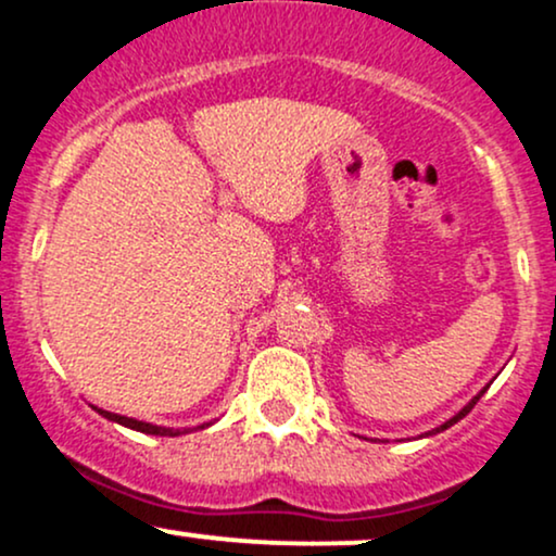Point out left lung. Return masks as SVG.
<instances>
[{
  "label": "left lung",
  "mask_w": 556,
  "mask_h": 556,
  "mask_svg": "<svg viewBox=\"0 0 556 556\" xmlns=\"http://www.w3.org/2000/svg\"><path fill=\"white\" fill-rule=\"evenodd\" d=\"M486 387H489V384H486ZM486 387H483V389H481V392H478V394H476V397L468 402V405H463V407H460V410H457V413H455V416H452L450 420H444V424H442V426H437V429L426 431V433H424V437H433V433H442V431H446V429H450V426H455V424H457V420H463L465 416H468V413H470V410H473V407H476V402L483 397V392H486Z\"/></svg>",
  "instance_id": "left-lung-1"
}]
</instances>
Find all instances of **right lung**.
I'll list each match as a JSON object with an SVG mask.
<instances>
[{
	"label": "right lung",
	"mask_w": 556,
	"mask_h": 556,
	"mask_svg": "<svg viewBox=\"0 0 556 556\" xmlns=\"http://www.w3.org/2000/svg\"><path fill=\"white\" fill-rule=\"evenodd\" d=\"M99 416H104L106 420H112V424H119L125 426V429H132V431H140V433H151V437H182V433H190L193 429H169V426H156V424H146V420H136V418H127V416H119V413H110V410H101V407L91 405ZM206 426H212V420L208 424H201L195 426L198 429H206Z\"/></svg>",
	"instance_id": "add662e5"
}]
</instances>
